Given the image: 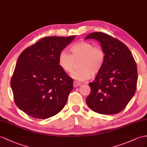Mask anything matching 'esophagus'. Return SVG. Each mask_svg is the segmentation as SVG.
<instances>
[{"mask_svg":"<svg viewBox=\"0 0 147 147\" xmlns=\"http://www.w3.org/2000/svg\"><path fill=\"white\" fill-rule=\"evenodd\" d=\"M80 82H76V81H74V82H73V86H74V87H78V86H80Z\"/></svg>","mask_w":147,"mask_h":147,"instance_id":"obj_1","label":"esophagus"}]
</instances>
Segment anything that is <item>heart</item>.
I'll return each mask as SVG.
<instances>
[{
	"instance_id": "obj_1",
	"label": "heart",
	"mask_w": 147,
	"mask_h": 147,
	"mask_svg": "<svg viewBox=\"0 0 147 147\" xmlns=\"http://www.w3.org/2000/svg\"><path fill=\"white\" fill-rule=\"evenodd\" d=\"M71 55L66 51L60 52L58 65L66 73H70L74 69L76 62H80V69L71 74L75 80L80 81L88 80L99 73L105 62V53L99 46L88 41H80L71 47Z\"/></svg>"
}]
</instances>
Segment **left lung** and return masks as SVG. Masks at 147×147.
Masks as SVG:
<instances>
[{
	"instance_id": "obj_1",
	"label": "left lung",
	"mask_w": 147,
	"mask_h": 147,
	"mask_svg": "<svg viewBox=\"0 0 147 147\" xmlns=\"http://www.w3.org/2000/svg\"><path fill=\"white\" fill-rule=\"evenodd\" d=\"M99 41L106 58L102 69L89 83L91 91L86 101L91 110L100 114L122 111L135 94L138 79L136 62L126 45L102 32L85 38Z\"/></svg>"
}]
</instances>
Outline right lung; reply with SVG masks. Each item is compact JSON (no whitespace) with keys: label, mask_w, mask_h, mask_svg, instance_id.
Returning <instances> with one entry per match:
<instances>
[{"label":"right lung","mask_w":147,"mask_h":147,"mask_svg":"<svg viewBox=\"0 0 147 147\" xmlns=\"http://www.w3.org/2000/svg\"><path fill=\"white\" fill-rule=\"evenodd\" d=\"M75 37H45L20 55L10 86L15 103L26 114L48 119L65 107L73 80L59 66L58 56Z\"/></svg>","instance_id":"add662e5"}]
</instances>
